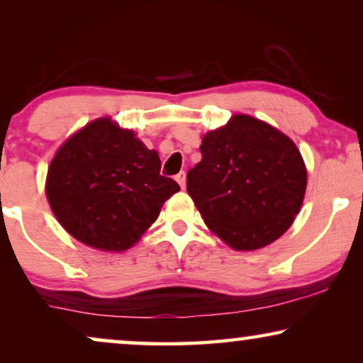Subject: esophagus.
<instances>
[{"label": "esophagus", "mask_w": 363, "mask_h": 363, "mask_svg": "<svg viewBox=\"0 0 363 363\" xmlns=\"http://www.w3.org/2000/svg\"><path fill=\"white\" fill-rule=\"evenodd\" d=\"M175 180L178 182V185H180L182 188H185V185H186V173H185V172H180V173H178V175H177Z\"/></svg>", "instance_id": "1"}]
</instances>
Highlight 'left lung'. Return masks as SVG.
<instances>
[{
  "label": "left lung",
  "instance_id": "left-lung-1",
  "mask_svg": "<svg viewBox=\"0 0 363 363\" xmlns=\"http://www.w3.org/2000/svg\"><path fill=\"white\" fill-rule=\"evenodd\" d=\"M201 162L186 191L208 228L233 250L277 240L304 200L307 172L294 142L250 116H235L203 137Z\"/></svg>",
  "mask_w": 363,
  "mask_h": 363
}]
</instances>
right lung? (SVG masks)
Returning a JSON list of instances; mask_svg holds the SVG:
<instances>
[{
	"label": "right lung",
	"mask_w": 363,
	"mask_h": 363,
	"mask_svg": "<svg viewBox=\"0 0 363 363\" xmlns=\"http://www.w3.org/2000/svg\"><path fill=\"white\" fill-rule=\"evenodd\" d=\"M162 162L132 130L97 118L59 148L48 170L46 195L69 235L104 251L140 240L160 208L180 190L160 175Z\"/></svg>",
	"instance_id": "1"
}]
</instances>
